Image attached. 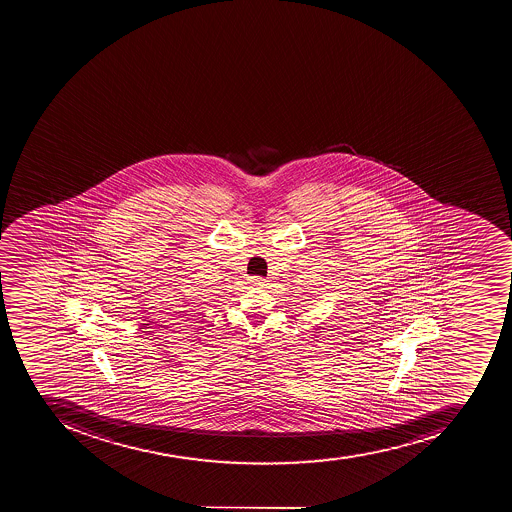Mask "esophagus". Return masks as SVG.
I'll return each mask as SVG.
<instances>
[{
    "instance_id": "obj_1",
    "label": "esophagus",
    "mask_w": 512,
    "mask_h": 512,
    "mask_svg": "<svg viewBox=\"0 0 512 512\" xmlns=\"http://www.w3.org/2000/svg\"><path fill=\"white\" fill-rule=\"evenodd\" d=\"M251 282H253V285H256V286L267 285L266 278H262V277H251Z\"/></svg>"
}]
</instances>
